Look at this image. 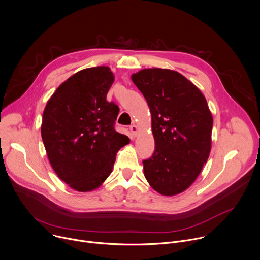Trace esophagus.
Listing matches in <instances>:
<instances>
[{"label": "esophagus", "instance_id": "obj_1", "mask_svg": "<svg viewBox=\"0 0 260 260\" xmlns=\"http://www.w3.org/2000/svg\"><path fill=\"white\" fill-rule=\"evenodd\" d=\"M129 129H131V132H132V134H133L134 136L137 135V133H138V126H137L136 124H132V125L129 126Z\"/></svg>", "mask_w": 260, "mask_h": 260}]
</instances>
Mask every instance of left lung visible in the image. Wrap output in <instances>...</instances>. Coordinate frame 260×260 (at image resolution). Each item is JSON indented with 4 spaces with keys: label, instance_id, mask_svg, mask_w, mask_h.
<instances>
[{
    "label": "left lung",
    "instance_id": "obj_1",
    "mask_svg": "<svg viewBox=\"0 0 260 260\" xmlns=\"http://www.w3.org/2000/svg\"><path fill=\"white\" fill-rule=\"evenodd\" d=\"M132 80L152 114L155 151L143 161L149 184L162 196L187 189L208 161L213 116L201 90L178 72L145 69Z\"/></svg>",
    "mask_w": 260,
    "mask_h": 260
}]
</instances>
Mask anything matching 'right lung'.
I'll return each mask as SVG.
<instances>
[{
    "instance_id": "add662e5",
    "label": "right lung",
    "mask_w": 260,
    "mask_h": 260,
    "mask_svg": "<svg viewBox=\"0 0 260 260\" xmlns=\"http://www.w3.org/2000/svg\"><path fill=\"white\" fill-rule=\"evenodd\" d=\"M113 81L108 67L82 70L56 89L43 111L41 138L50 165L77 191L98 188L129 143L114 128L118 106L106 100Z\"/></svg>"
}]
</instances>
